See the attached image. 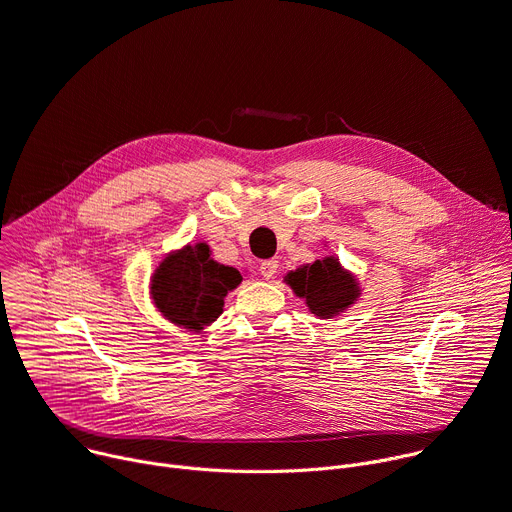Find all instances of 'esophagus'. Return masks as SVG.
<instances>
[{
    "mask_svg": "<svg viewBox=\"0 0 512 512\" xmlns=\"http://www.w3.org/2000/svg\"><path fill=\"white\" fill-rule=\"evenodd\" d=\"M276 270H278V260H264L260 264V274L264 278H272L276 274Z\"/></svg>",
    "mask_w": 512,
    "mask_h": 512,
    "instance_id": "obj_1",
    "label": "esophagus"
}]
</instances>
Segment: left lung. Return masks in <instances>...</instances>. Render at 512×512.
<instances>
[{"label": "left lung", "mask_w": 512, "mask_h": 512, "mask_svg": "<svg viewBox=\"0 0 512 512\" xmlns=\"http://www.w3.org/2000/svg\"><path fill=\"white\" fill-rule=\"evenodd\" d=\"M286 280L294 292L306 300L308 308L320 318H330L342 312L358 296L354 278L346 274L338 260L332 256L290 272Z\"/></svg>", "instance_id": "8db88e82"}]
</instances>
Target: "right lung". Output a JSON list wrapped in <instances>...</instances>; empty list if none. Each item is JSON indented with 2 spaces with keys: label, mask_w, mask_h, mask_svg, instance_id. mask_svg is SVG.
Instances as JSON below:
<instances>
[{
  "label": "right lung",
  "mask_w": 512,
  "mask_h": 512,
  "mask_svg": "<svg viewBox=\"0 0 512 512\" xmlns=\"http://www.w3.org/2000/svg\"><path fill=\"white\" fill-rule=\"evenodd\" d=\"M240 282L236 268L214 262L210 248L196 244L162 262L152 294L166 318L196 332L220 316L228 290Z\"/></svg>",
  "instance_id": "obj_1"
}]
</instances>
